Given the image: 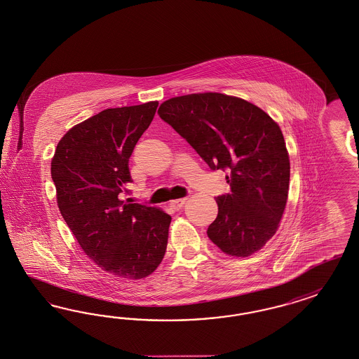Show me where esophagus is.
<instances>
[{
  "label": "esophagus",
  "mask_w": 359,
  "mask_h": 359,
  "mask_svg": "<svg viewBox=\"0 0 359 359\" xmlns=\"http://www.w3.org/2000/svg\"><path fill=\"white\" fill-rule=\"evenodd\" d=\"M187 198H176V200H172V201H170V207L175 210H179L184 204H186Z\"/></svg>",
  "instance_id": "1"
}]
</instances>
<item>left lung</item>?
<instances>
[{
  "label": "left lung",
  "instance_id": "8db88e82",
  "mask_svg": "<svg viewBox=\"0 0 359 359\" xmlns=\"http://www.w3.org/2000/svg\"><path fill=\"white\" fill-rule=\"evenodd\" d=\"M161 119L212 170H228L231 194L216 198L207 235L228 256L248 257L277 232L289 192L290 161L280 126L245 99L198 93L163 102Z\"/></svg>",
  "mask_w": 359,
  "mask_h": 359
}]
</instances>
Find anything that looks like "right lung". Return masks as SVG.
I'll list each match as a JSON object with an SVG mask.
<instances>
[{
    "label": "right lung",
    "instance_id": "1",
    "mask_svg": "<svg viewBox=\"0 0 359 359\" xmlns=\"http://www.w3.org/2000/svg\"><path fill=\"white\" fill-rule=\"evenodd\" d=\"M159 102L107 109L75 124L51 159L57 204L87 257L127 280L155 272L167 249L171 216L119 198L133 182L128 159Z\"/></svg>",
    "mask_w": 359,
    "mask_h": 359
}]
</instances>
